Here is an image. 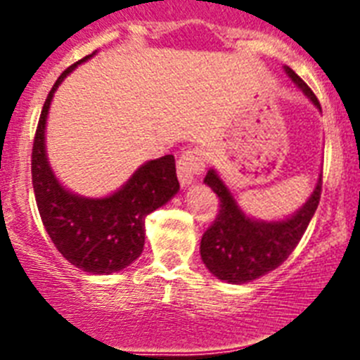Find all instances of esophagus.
<instances>
[{"label": "esophagus", "instance_id": "obj_1", "mask_svg": "<svg viewBox=\"0 0 360 360\" xmlns=\"http://www.w3.org/2000/svg\"><path fill=\"white\" fill-rule=\"evenodd\" d=\"M203 165H205V160H203L200 149L195 148L184 151L176 160V173L182 186H189V184L195 182L196 176L203 171Z\"/></svg>", "mask_w": 360, "mask_h": 360}]
</instances>
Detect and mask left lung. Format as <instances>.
Listing matches in <instances>:
<instances>
[{
    "mask_svg": "<svg viewBox=\"0 0 360 360\" xmlns=\"http://www.w3.org/2000/svg\"><path fill=\"white\" fill-rule=\"evenodd\" d=\"M285 70L311 103L321 108L310 86L292 68ZM203 182L218 195L219 209L211 227L203 232L200 254L216 278L241 285L269 274L294 252L319 205L323 174L310 200L292 218L270 224L245 216L214 169L209 171Z\"/></svg>",
    "mask_w": 360,
    "mask_h": 360,
    "instance_id": "left-lung-1",
    "label": "left lung"
}]
</instances>
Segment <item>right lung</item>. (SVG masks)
Instances as JSON below:
<instances>
[{
  "instance_id": "obj_1",
  "label": "right lung",
  "mask_w": 360,
  "mask_h": 360,
  "mask_svg": "<svg viewBox=\"0 0 360 360\" xmlns=\"http://www.w3.org/2000/svg\"><path fill=\"white\" fill-rule=\"evenodd\" d=\"M79 63L59 75L43 104L32 148V184L44 229L63 257L90 274H113L141 256L146 216L176 195L180 184L173 155L146 162L106 198L75 196L57 182L44 153V124L53 91Z\"/></svg>"
}]
</instances>
